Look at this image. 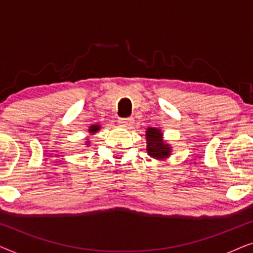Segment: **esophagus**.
<instances>
[{
  "label": "esophagus",
  "instance_id": "esophagus-1",
  "mask_svg": "<svg viewBox=\"0 0 253 253\" xmlns=\"http://www.w3.org/2000/svg\"><path fill=\"white\" fill-rule=\"evenodd\" d=\"M120 126L124 127H130L133 124V119H121L119 121Z\"/></svg>",
  "mask_w": 253,
  "mask_h": 253
}]
</instances>
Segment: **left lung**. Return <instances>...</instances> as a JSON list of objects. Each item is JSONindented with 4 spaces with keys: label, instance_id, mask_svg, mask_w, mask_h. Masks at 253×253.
Listing matches in <instances>:
<instances>
[{
    "label": "left lung",
    "instance_id": "8db88e82",
    "mask_svg": "<svg viewBox=\"0 0 253 253\" xmlns=\"http://www.w3.org/2000/svg\"><path fill=\"white\" fill-rule=\"evenodd\" d=\"M146 151L151 158L157 160H166L170 157L172 147L164 140V133L157 127L146 129Z\"/></svg>",
    "mask_w": 253,
    "mask_h": 253
}]
</instances>
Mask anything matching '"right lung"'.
Here are the masks:
<instances>
[{
  "label": "right lung",
  "instance_id": "right-lung-1",
  "mask_svg": "<svg viewBox=\"0 0 253 253\" xmlns=\"http://www.w3.org/2000/svg\"><path fill=\"white\" fill-rule=\"evenodd\" d=\"M100 129H101V126H100V124H93V126L88 127L89 136H93V134H95ZM89 143H91V141H89V137H87V139H86V143H85L86 146H89Z\"/></svg>",
  "mask_w": 253,
  "mask_h": 253
}]
</instances>
